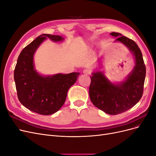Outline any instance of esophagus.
Listing matches in <instances>:
<instances>
[{
  "instance_id": "34e87169",
  "label": "esophagus",
  "mask_w": 156,
  "mask_h": 156,
  "mask_svg": "<svg viewBox=\"0 0 156 156\" xmlns=\"http://www.w3.org/2000/svg\"><path fill=\"white\" fill-rule=\"evenodd\" d=\"M83 73L84 74V75H90V71L89 69H84L83 70Z\"/></svg>"
}]
</instances>
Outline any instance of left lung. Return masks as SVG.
<instances>
[{
	"label": "left lung",
	"instance_id": "1",
	"mask_svg": "<svg viewBox=\"0 0 156 156\" xmlns=\"http://www.w3.org/2000/svg\"><path fill=\"white\" fill-rule=\"evenodd\" d=\"M126 46L135 58V66L121 83H112L101 72L90 76L89 96L93 104L107 114L116 115L127 111L137 103L143 94L146 67L142 53L135 42L119 32L110 34Z\"/></svg>",
	"mask_w": 156,
	"mask_h": 156
}]
</instances>
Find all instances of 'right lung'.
<instances>
[{
	"label": "right lung",
	"instance_id": "obj_1",
	"mask_svg": "<svg viewBox=\"0 0 156 156\" xmlns=\"http://www.w3.org/2000/svg\"><path fill=\"white\" fill-rule=\"evenodd\" d=\"M55 42L64 37L44 34L37 37L22 50L14 70L17 97L28 109L42 115L54 114L62 107L69 88L77 81L78 72L41 75L36 72L34 55L40 44L47 38Z\"/></svg>",
	"mask_w": 156,
	"mask_h": 156
}]
</instances>
